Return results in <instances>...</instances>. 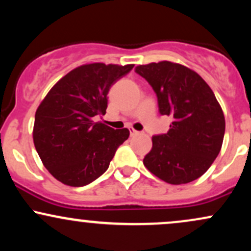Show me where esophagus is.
I'll return each mask as SVG.
<instances>
[{"mask_svg":"<svg viewBox=\"0 0 251 251\" xmlns=\"http://www.w3.org/2000/svg\"><path fill=\"white\" fill-rule=\"evenodd\" d=\"M138 133H139V132L135 131V129H134L133 127H129V134H131V137H133V135L138 134Z\"/></svg>","mask_w":251,"mask_h":251,"instance_id":"esophagus-1","label":"esophagus"}]
</instances>
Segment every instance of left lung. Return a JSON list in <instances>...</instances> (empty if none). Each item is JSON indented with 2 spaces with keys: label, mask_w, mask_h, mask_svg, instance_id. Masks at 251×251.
Here are the masks:
<instances>
[{
  "label": "left lung",
  "mask_w": 251,
  "mask_h": 251,
  "mask_svg": "<svg viewBox=\"0 0 251 251\" xmlns=\"http://www.w3.org/2000/svg\"><path fill=\"white\" fill-rule=\"evenodd\" d=\"M158 98L159 112L172 118L168 133L152 137L145 168L169 184L179 185L208 171L220 153L226 119L220 102L200 74L171 61L139 65Z\"/></svg>",
  "instance_id": "obj_1"
}]
</instances>
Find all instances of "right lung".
<instances>
[{"label":"right lung","mask_w":251,"mask_h":251,"mask_svg":"<svg viewBox=\"0 0 251 251\" xmlns=\"http://www.w3.org/2000/svg\"><path fill=\"white\" fill-rule=\"evenodd\" d=\"M134 65L86 63L57 81L35 113L33 140L45 168L68 186L87 185L108 169L127 128L93 120L105 114L111 86Z\"/></svg>","instance_id":"1"}]
</instances>
